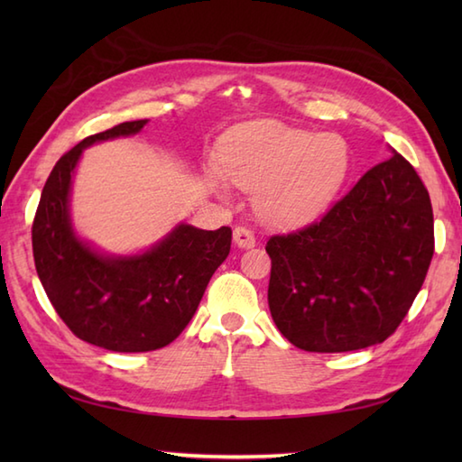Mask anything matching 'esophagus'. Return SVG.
<instances>
[{
  "label": "esophagus",
  "mask_w": 462,
  "mask_h": 462,
  "mask_svg": "<svg viewBox=\"0 0 462 462\" xmlns=\"http://www.w3.org/2000/svg\"><path fill=\"white\" fill-rule=\"evenodd\" d=\"M234 244H236L238 248H244V250H248V248H254L256 246V238H254V234H252V230H248V228H244V226H236V228H234Z\"/></svg>",
  "instance_id": "esophagus-1"
}]
</instances>
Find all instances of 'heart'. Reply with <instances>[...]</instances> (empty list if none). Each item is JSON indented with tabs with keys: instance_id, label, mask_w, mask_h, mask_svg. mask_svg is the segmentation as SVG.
Returning a JSON list of instances; mask_svg holds the SVG:
<instances>
[{
	"instance_id": "obj_1",
	"label": "heart",
	"mask_w": 462,
	"mask_h": 462,
	"mask_svg": "<svg viewBox=\"0 0 462 462\" xmlns=\"http://www.w3.org/2000/svg\"><path fill=\"white\" fill-rule=\"evenodd\" d=\"M349 169L347 144L336 134H313L276 121L240 125L224 136L208 184L222 199L228 179L256 192L260 220L291 230L313 222L336 199Z\"/></svg>"
}]
</instances>
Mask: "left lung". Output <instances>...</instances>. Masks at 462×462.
Segmentation results:
<instances>
[{
    "label": "left lung",
    "mask_w": 462,
    "mask_h": 462,
    "mask_svg": "<svg viewBox=\"0 0 462 462\" xmlns=\"http://www.w3.org/2000/svg\"><path fill=\"white\" fill-rule=\"evenodd\" d=\"M391 152L319 222L268 240L272 319L300 349L383 343L423 286L435 252L433 208L413 166Z\"/></svg>",
    "instance_id": "obj_1"
}]
</instances>
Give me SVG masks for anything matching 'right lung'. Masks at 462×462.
Segmentation results:
<instances>
[{"label":"right lung","instance_id":"obj_1","mask_svg":"<svg viewBox=\"0 0 462 462\" xmlns=\"http://www.w3.org/2000/svg\"><path fill=\"white\" fill-rule=\"evenodd\" d=\"M146 123H121L63 154L43 186L32 228L37 276L59 318L79 339L119 353L154 351L179 337L232 244L228 226L200 230L180 222L149 250L116 256L77 234L71 186L83 151L141 133Z\"/></svg>","mask_w":462,"mask_h":462}]
</instances>
